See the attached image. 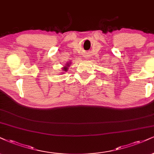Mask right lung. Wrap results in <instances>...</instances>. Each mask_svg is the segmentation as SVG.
Returning a JSON list of instances; mask_svg holds the SVG:
<instances>
[{
	"label": "right lung",
	"mask_w": 154,
	"mask_h": 154,
	"mask_svg": "<svg viewBox=\"0 0 154 154\" xmlns=\"http://www.w3.org/2000/svg\"><path fill=\"white\" fill-rule=\"evenodd\" d=\"M70 63H69V64H68V65L66 66H64L63 68V71H67V70H68V67L70 66Z\"/></svg>",
	"instance_id": "1"
}]
</instances>
